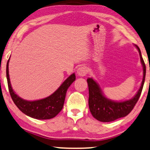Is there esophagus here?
<instances>
[{
  "instance_id": "34e87169",
  "label": "esophagus",
  "mask_w": 150,
  "mask_h": 150,
  "mask_svg": "<svg viewBox=\"0 0 150 150\" xmlns=\"http://www.w3.org/2000/svg\"><path fill=\"white\" fill-rule=\"evenodd\" d=\"M77 75L79 76H85L88 73V68L86 66H81L77 69Z\"/></svg>"
}]
</instances>
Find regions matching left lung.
I'll use <instances>...</instances> for the list:
<instances>
[{
  "mask_svg": "<svg viewBox=\"0 0 150 150\" xmlns=\"http://www.w3.org/2000/svg\"><path fill=\"white\" fill-rule=\"evenodd\" d=\"M135 46L139 50L141 62L143 67V77L141 87L133 98L128 100L122 101V102L111 100L103 96L98 85L92 78H88L87 79L88 89H89V99H88L89 109L93 117L98 121L109 122L114 121L118 118L125 117L129 114L130 111L133 109L134 105L137 103L145 82L146 67L144 60L141 56L140 49L137 45Z\"/></svg>",
  "mask_w": 150,
  "mask_h": 150,
  "instance_id": "obj_1",
  "label": "left lung"
}]
</instances>
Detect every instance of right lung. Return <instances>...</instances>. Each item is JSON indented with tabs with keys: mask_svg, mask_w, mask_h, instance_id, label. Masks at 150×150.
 <instances>
[{
	"mask_svg": "<svg viewBox=\"0 0 150 150\" xmlns=\"http://www.w3.org/2000/svg\"><path fill=\"white\" fill-rule=\"evenodd\" d=\"M9 59L6 69L8 88L12 100L18 108L28 116L38 120L51 119L58 115L64 105L67 90L75 80V73L69 76L52 95L41 100L28 101L21 98L13 90L9 79Z\"/></svg>",
	"mask_w": 150,
	"mask_h": 150,
	"instance_id": "1",
	"label": "right lung"
}]
</instances>
